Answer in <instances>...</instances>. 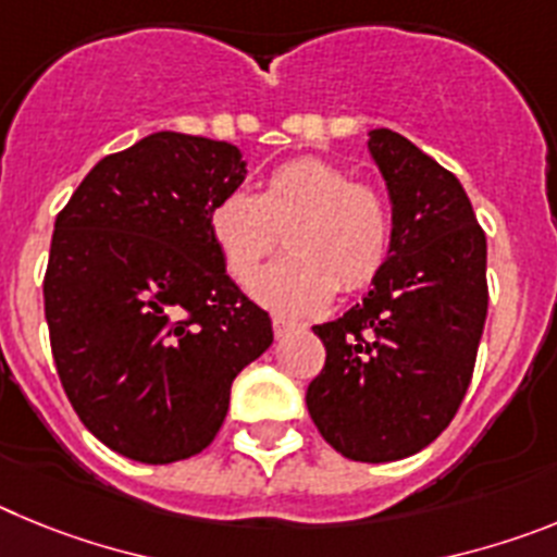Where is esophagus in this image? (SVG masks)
<instances>
[{"mask_svg":"<svg viewBox=\"0 0 557 557\" xmlns=\"http://www.w3.org/2000/svg\"><path fill=\"white\" fill-rule=\"evenodd\" d=\"M301 323H298V321H289V318H282V314H275V318H273V334H275V337H278V339H282V337H287V334L289 332H301Z\"/></svg>","mask_w":557,"mask_h":557,"instance_id":"1","label":"esophagus"}]
</instances>
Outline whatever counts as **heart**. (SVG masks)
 <instances>
[{
    "mask_svg": "<svg viewBox=\"0 0 557 557\" xmlns=\"http://www.w3.org/2000/svg\"><path fill=\"white\" fill-rule=\"evenodd\" d=\"M209 228L228 275L250 282L290 231L289 260L253 283L256 301L282 314L321 312L343 293L376 282L393 248V211L373 184L351 181L326 159H295L275 166L259 198L234 189L211 206Z\"/></svg>",
    "mask_w": 557,
    "mask_h": 557,
    "instance_id": "obj_1",
    "label": "heart"
}]
</instances>
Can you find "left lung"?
<instances>
[{"mask_svg": "<svg viewBox=\"0 0 557 557\" xmlns=\"http://www.w3.org/2000/svg\"><path fill=\"white\" fill-rule=\"evenodd\" d=\"M371 152L393 200V248L362 304L314 326L326 366L307 407L348 460L391 462L451 424L488 314L485 231L449 170L379 127Z\"/></svg>", "mask_w": 557, "mask_h": 557, "instance_id": "1", "label": "left lung"}]
</instances>
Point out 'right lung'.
Returning a JSON list of instances; mask_svg holds the SVG:
<instances>
[{
  "instance_id": "add662e5",
  "label": "right lung",
  "mask_w": 557,
  "mask_h": 557,
  "mask_svg": "<svg viewBox=\"0 0 557 557\" xmlns=\"http://www.w3.org/2000/svg\"><path fill=\"white\" fill-rule=\"evenodd\" d=\"M243 181L234 145L161 131L106 156L58 214L44 273L58 376L86 430L131 460L203 451L236 373L273 343L209 228Z\"/></svg>"
}]
</instances>
